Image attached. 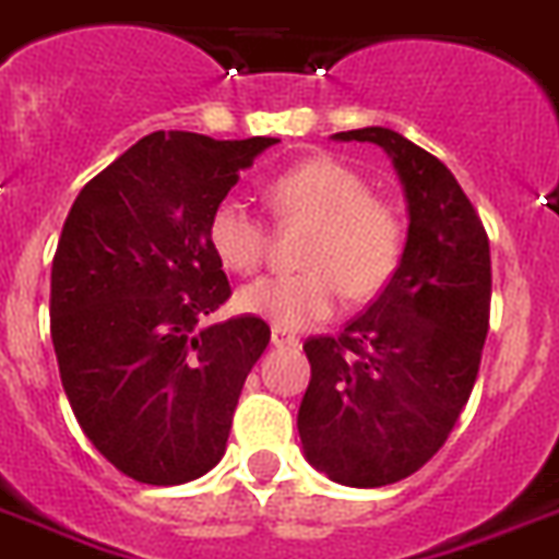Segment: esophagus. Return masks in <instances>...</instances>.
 Instances as JSON below:
<instances>
[{
  "label": "esophagus",
  "instance_id": "34e87169",
  "mask_svg": "<svg viewBox=\"0 0 559 559\" xmlns=\"http://www.w3.org/2000/svg\"><path fill=\"white\" fill-rule=\"evenodd\" d=\"M271 345L274 347H299V336L283 328H271Z\"/></svg>",
  "mask_w": 559,
  "mask_h": 559
}]
</instances>
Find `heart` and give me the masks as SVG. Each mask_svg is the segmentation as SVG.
<instances>
[{"label":"heart","mask_w":559,"mask_h":559,"mask_svg":"<svg viewBox=\"0 0 559 559\" xmlns=\"http://www.w3.org/2000/svg\"><path fill=\"white\" fill-rule=\"evenodd\" d=\"M283 221L311 223L297 274L260 276L237 294V308L283 331H302L333 317L342 294L376 297L404 254V223L370 194L359 171L333 157H308L280 171L265 189ZM206 240L223 269L251 274L265 251V223L246 200L223 198L209 214Z\"/></svg>","instance_id":"obj_1"}]
</instances>
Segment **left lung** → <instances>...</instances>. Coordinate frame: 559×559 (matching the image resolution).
<instances>
[{"instance_id":"1","label":"left lung","mask_w":559,"mask_h":559,"mask_svg":"<svg viewBox=\"0 0 559 559\" xmlns=\"http://www.w3.org/2000/svg\"><path fill=\"white\" fill-rule=\"evenodd\" d=\"M333 141L388 152L409 226L379 299L336 338L305 342L311 381L297 427L313 469L373 489L421 469L455 427L489 331L492 262L484 223L438 157L388 127Z\"/></svg>"}]
</instances>
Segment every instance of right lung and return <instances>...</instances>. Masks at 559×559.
Here are the masks:
<instances>
[{
  "label": "right lung",
  "mask_w": 559,
  "mask_h": 559,
  "mask_svg": "<svg viewBox=\"0 0 559 559\" xmlns=\"http://www.w3.org/2000/svg\"><path fill=\"white\" fill-rule=\"evenodd\" d=\"M274 143L152 132L67 214L50 274L61 384L84 436L138 484H189L217 466L246 376L269 347L262 319H200L231 294L209 214Z\"/></svg>",
  "instance_id": "1"
}]
</instances>
